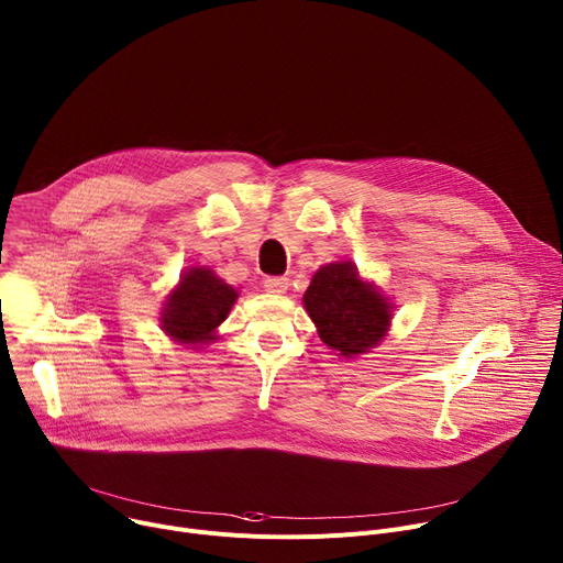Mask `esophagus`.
Listing matches in <instances>:
<instances>
[{
  "mask_svg": "<svg viewBox=\"0 0 563 563\" xmlns=\"http://www.w3.org/2000/svg\"><path fill=\"white\" fill-rule=\"evenodd\" d=\"M264 288L268 292H275V295H282L288 290V277H266L264 279Z\"/></svg>",
  "mask_w": 563,
  "mask_h": 563,
  "instance_id": "1",
  "label": "esophagus"
}]
</instances>
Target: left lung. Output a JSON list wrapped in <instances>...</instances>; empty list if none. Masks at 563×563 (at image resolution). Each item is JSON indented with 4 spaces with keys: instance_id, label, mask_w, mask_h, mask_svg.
<instances>
[{
    "instance_id": "8db88e82",
    "label": "left lung",
    "mask_w": 563,
    "mask_h": 563,
    "mask_svg": "<svg viewBox=\"0 0 563 563\" xmlns=\"http://www.w3.org/2000/svg\"><path fill=\"white\" fill-rule=\"evenodd\" d=\"M303 306L331 349L351 357L376 346L389 329V303L357 277L353 264H329L310 282Z\"/></svg>"
}]
</instances>
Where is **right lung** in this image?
<instances>
[{"label": "right lung", "mask_w": 563, "mask_h": 563, "mask_svg": "<svg viewBox=\"0 0 563 563\" xmlns=\"http://www.w3.org/2000/svg\"><path fill=\"white\" fill-rule=\"evenodd\" d=\"M234 301L236 290L210 268H192L165 301L163 329L176 342L190 346L212 342L214 329L228 318Z\"/></svg>", "instance_id": "add662e5"}]
</instances>
